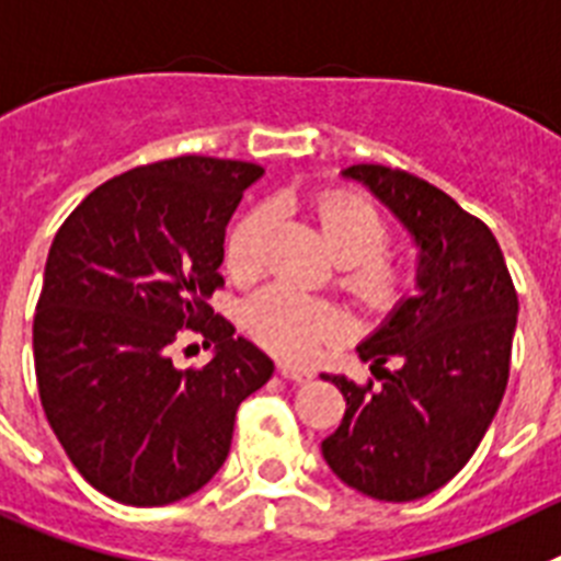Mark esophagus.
<instances>
[{
    "mask_svg": "<svg viewBox=\"0 0 561 561\" xmlns=\"http://www.w3.org/2000/svg\"><path fill=\"white\" fill-rule=\"evenodd\" d=\"M279 373H282V378H287V381H296V383H305L313 378V373H310V369L294 367V364H282Z\"/></svg>",
    "mask_w": 561,
    "mask_h": 561,
    "instance_id": "esophagus-1",
    "label": "esophagus"
}]
</instances>
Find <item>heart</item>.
Returning <instances> with one entry per match:
<instances>
[{
  "label": "heart",
  "instance_id": "obj_1",
  "mask_svg": "<svg viewBox=\"0 0 561 561\" xmlns=\"http://www.w3.org/2000/svg\"><path fill=\"white\" fill-rule=\"evenodd\" d=\"M321 240L330 256L344 265V287L367 308L396 305L409 287V267L389 256L392 228L373 203L353 194L328 192L313 203ZM271 214L251 208L233 222L226 240V267L237 279L260 274ZM245 328L267 353L285 362H313L330 341L344 333V316L328 301L305 296L287 285H271L245 305Z\"/></svg>",
  "mask_w": 561,
  "mask_h": 561
}]
</instances>
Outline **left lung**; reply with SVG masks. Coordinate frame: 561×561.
Segmentation results:
<instances>
[{"instance_id": "1", "label": "left lung", "mask_w": 561, "mask_h": 561, "mask_svg": "<svg viewBox=\"0 0 561 561\" xmlns=\"http://www.w3.org/2000/svg\"><path fill=\"white\" fill-rule=\"evenodd\" d=\"M344 178L364 183L407 226L421 265L417 294L358 344L381 383L321 375L347 401L321 455L350 489L409 503L449 483L494 421L519 301L491 228L449 194L378 163L350 165Z\"/></svg>"}]
</instances>
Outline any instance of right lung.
<instances>
[{
  "instance_id": "obj_1",
  "label": "right lung",
  "mask_w": 561,
  "mask_h": 561,
  "mask_svg": "<svg viewBox=\"0 0 561 561\" xmlns=\"http://www.w3.org/2000/svg\"><path fill=\"white\" fill-rule=\"evenodd\" d=\"M262 172L158 160L106 180L58 228L33 316L38 398L72 466L110 500L152 508L203 489L240 403L274 375L208 305L226 285L228 220ZM183 329L215 344L206 368L171 362Z\"/></svg>"
}]
</instances>
